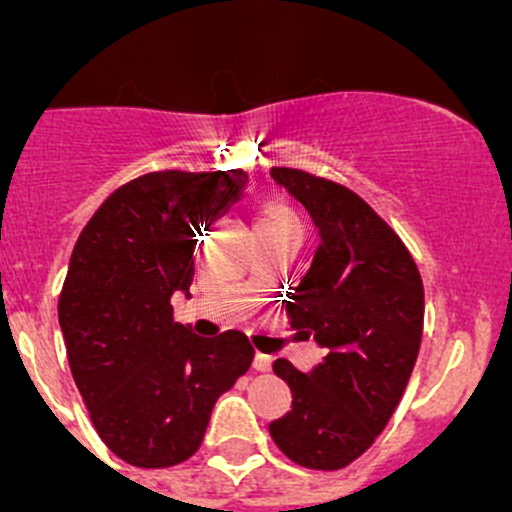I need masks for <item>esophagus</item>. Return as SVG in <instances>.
<instances>
[{
    "label": "esophagus",
    "mask_w": 512,
    "mask_h": 512,
    "mask_svg": "<svg viewBox=\"0 0 512 512\" xmlns=\"http://www.w3.org/2000/svg\"><path fill=\"white\" fill-rule=\"evenodd\" d=\"M252 366H255L257 371H270L272 356H270V354H260V352H257V354H255V364H252Z\"/></svg>",
    "instance_id": "obj_1"
}]
</instances>
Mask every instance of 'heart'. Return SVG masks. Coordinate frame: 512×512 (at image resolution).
Masks as SVG:
<instances>
[{
  "mask_svg": "<svg viewBox=\"0 0 512 512\" xmlns=\"http://www.w3.org/2000/svg\"><path fill=\"white\" fill-rule=\"evenodd\" d=\"M257 225H297V218H294V213L287 205L267 203L262 208L260 218H257Z\"/></svg>",
  "mask_w": 512,
  "mask_h": 512,
  "instance_id": "heart-1",
  "label": "heart"
}]
</instances>
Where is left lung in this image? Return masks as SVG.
<instances>
[{"label": "left lung", "mask_w": 512, "mask_h": 512, "mask_svg": "<svg viewBox=\"0 0 512 512\" xmlns=\"http://www.w3.org/2000/svg\"><path fill=\"white\" fill-rule=\"evenodd\" d=\"M272 178L322 237L287 314L327 356L309 374L287 359L272 364L292 411L270 433L297 466L339 471L369 451L404 396L421 347L423 282L401 237L354 190L297 168H272Z\"/></svg>", "instance_id": "8db88e82"}]
</instances>
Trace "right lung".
<instances>
[{
	"label": "right lung",
	"mask_w": 512,
	"mask_h": 512,
	"mask_svg": "<svg viewBox=\"0 0 512 512\" xmlns=\"http://www.w3.org/2000/svg\"><path fill=\"white\" fill-rule=\"evenodd\" d=\"M245 170H156L113 190L86 223L59 294L71 374L101 441L138 468L200 448L213 406L255 359L237 329L198 337L173 319L195 237L240 198Z\"/></svg>",
	"instance_id": "right-lung-1"
}]
</instances>
